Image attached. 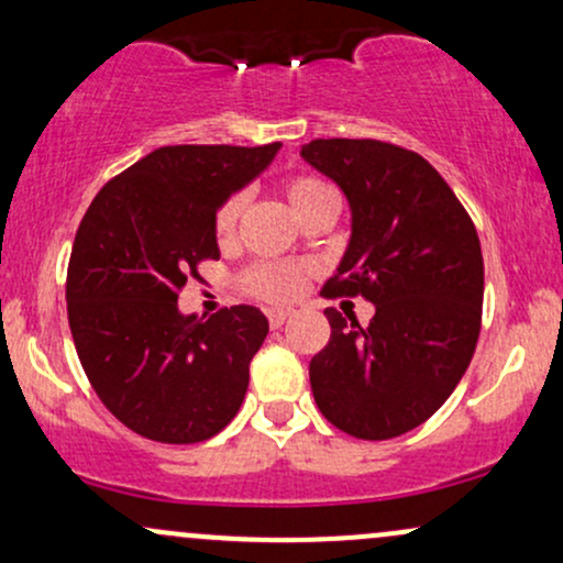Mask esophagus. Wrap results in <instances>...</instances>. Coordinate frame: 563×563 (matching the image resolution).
<instances>
[{
    "label": "esophagus",
    "mask_w": 563,
    "mask_h": 563,
    "mask_svg": "<svg viewBox=\"0 0 563 563\" xmlns=\"http://www.w3.org/2000/svg\"><path fill=\"white\" fill-rule=\"evenodd\" d=\"M290 314H294V312H290V309H273V312L267 314V318H269V328H280L283 322H286V320L290 318Z\"/></svg>",
    "instance_id": "34e87169"
}]
</instances>
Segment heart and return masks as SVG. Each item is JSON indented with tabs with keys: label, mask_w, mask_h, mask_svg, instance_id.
<instances>
[{
	"label": "heart",
	"mask_w": 563,
	"mask_h": 563,
	"mask_svg": "<svg viewBox=\"0 0 563 563\" xmlns=\"http://www.w3.org/2000/svg\"><path fill=\"white\" fill-rule=\"evenodd\" d=\"M280 192L286 196L290 211L296 217H303L307 211H312L314 206L331 203L335 200L331 185L322 183L314 174L299 172L288 174L280 183ZM243 214V198L230 196L214 214V235L219 243H230L238 232V222ZM307 283V269L299 264H286V262H254L251 267L243 269L241 286L245 294L254 296V299L269 301V303H286L294 301L296 296L303 290Z\"/></svg>",
	"instance_id": "b5f03b06"
}]
</instances>
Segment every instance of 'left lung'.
<instances>
[{"instance_id": "left-lung-1", "label": "left lung", "mask_w": 563, "mask_h": 563, "mask_svg": "<svg viewBox=\"0 0 563 563\" xmlns=\"http://www.w3.org/2000/svg\"><path fill=\"white\" fill-rule=\"evenodd\" d=\"M301 156L352 206V241L322 296L376 303L365 328L325 309L331 341L309 363L314 402L349 437L407 434L444 405L474 357L479 235L442 174L407 147L331 137Z\"/></svg>"}]
</instances>
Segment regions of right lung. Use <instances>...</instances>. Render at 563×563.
<instances>
[{"label": "right lung", "mask_w": 563, "mask_h": 563, "mask_svg": "<svg viewBox=\"0 0 563 563\" xmlns=\"http://www.w3.org/2000/svg\"><path fill=\"white\" fill-rule=\"evenodd\" d=\"M277 151L280 142L166 145L89 203L70 249L68 325L100 402L134 434L196 444L241 410L267 318L245 303L185 318L177 299L200 262L219 260V206Z\"/></svg>", "instance_id": "obj_1"}]
</instances>
